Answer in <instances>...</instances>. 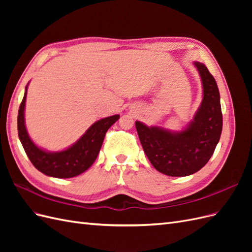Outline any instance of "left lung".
I'll return each instance as SVG.
<instances>
[{
  "mask_svg": "<svg viewBox=\"0 0 252 252\" xmlns=\"http://www.w3.org/2000/svg\"><path fill=\"white\" fill-rule=\"evenodd\" d=\"M203 83V101L193 121L181 132L148 127L135 122L144 152L155 168L170 177H186L207 164L223 127L217 82L204 64L194 62Z\"/></svg>",
  "mask_w": 252,
  "mask_h": 252,
  "instance_id": "8db88e82",
  "label": "left lung"
}]
</instances>
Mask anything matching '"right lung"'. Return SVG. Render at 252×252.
I'll list each match as a JSON object with an SVG mask.
<instances>
[{"label":"right lung","instance_id":"obj_1","mask_svg":"<svg viewBox=\"0 0 252 252\" xmlns=\"http://www.w3.org/2000/svg\"><path fill=\"white\" fill-rule=\"evenodd\" d=\"M26 94L27 86L18 113V133L30 162L44 174L59 179L73 178L86 171L95 161L105 134L111 125L119 120V114L95 122L85 134L68 149L59 152H47L35 146L27 133L24 120Z\"/></svg>","mask_w":252,"mask_h":252}]
</instances>
